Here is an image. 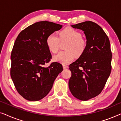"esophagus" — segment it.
<instances>
[{
    "mask_svg": "<svg viewBox=\"0 0 121 121\" xmlns=\"http://www.w3.org/2000/svg\"><path fill=\"white\" fill-rule=\"evenodd\" d=\"M63 69H67L68 68V66L65 65V64H63Z\"/></svg>",
    "mask_w": 121,
    "mask_h": 121,
    "instance_id": "34e87169",
    "label": "esophagus"
}]
</instances>
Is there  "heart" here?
<instances>
[{"label": "heart", "mask_w": 121, "mask_h": 121, "mask_svg": "<svg viewBox=\"0 0 121 121\" xmlns=\"http://www.w3.org/2000/svg\"><path fill=\"white\" fill-rule=\"evenodd\" d=\"M59 37L55 34H51L46 39V44L51 52L56 53L59 49L60 41H68L65 46L66 51H62L53 57L55 62L68 64L74 60L75 56L79 57L85 52L87 46L85 39L82 37L79 31L71 27H67L58 33Z\"/></svg>", "instance_id": "heart-1"}]
</instances>
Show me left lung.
<instances>
[{"label": "left lung", "mask_w": 121, "mask_h": 121, "mask_svg": "<svg viewBox=\"0 0 121 121\" xmlns=\"http://www.w3.org/2000/svg\"><path fill=\"white\" fill-rule=\"evenodd\" d=\"M72 27L84 31L87 46L82 55L69 66L72 72L69 87L74 97L87 101L101 92L110 75L112 57L110 42L103 29L92 21Z\"/></svg>", "instance_id": "obj_1"}]
</instances>
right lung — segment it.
Listing matches in <instances>:
<instances>
[{"instance_id": "1", "label": "right lung", "mask_w": 121, "mask_h": 121, "mask_svg": "<svg viewBox=\"0 0 121 121\" xmlns=\"http://www.w3.org/2000/svg\"><path fill=\"white\" fill-rule=\"evenodd\" d=\"M62 27L52 22L39 21L28 26L16 38L11 54L10 75L16 90L26 100L36 101L45 97L63 70L58 62L44 66L52 58L46 39Z\"/></svg>"}]
</instances>
